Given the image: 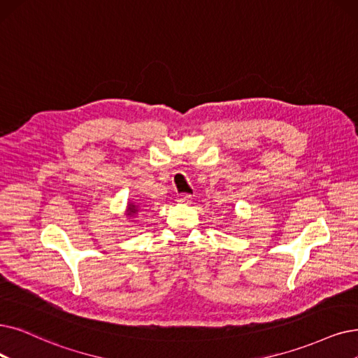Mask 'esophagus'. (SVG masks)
<instances>
[{
	"mask_svg": "<svg viewBox=\"0 0 358 358\" xmlns=\"http://www.w3.org/2000/svg\"><path fill=\"white\" fill-rule=\"evenodd\" d=\"M176 201L178 203H191V195H188V194H179L176 196Z\"/></svg>",
	"mask_w": 358,
	"mask_h": 358,
	"instance_id": "1",
	"label": "esophagus"
}]
</instances>
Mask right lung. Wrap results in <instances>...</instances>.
<instances>
[{
  "mask_svg": "<svg viewBox=\"0 0 358 358\" xmlns=\"http://www.w3.org/2000/svg\"><path fill=\"white\" fill-rule=\"evenodd\" d=\"M141 213V208L136 203H132V201H127V206H126V210H124V214L126 217L129 219V222H132L131 219H135V216H138V214Z\"/></svg>",
  "mask_w": 358,
  "mask_h": 358,
  "instance_id": "obj_1",
  "label": "right lung"
}]
</instances>
